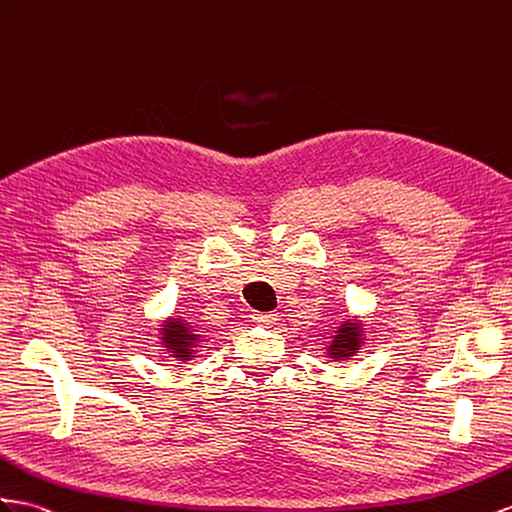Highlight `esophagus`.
Returning <instances> with one entry per match:
<instances>
[{"label":"esophagus","instance_id":"obj_1","mask_svg":"<svg viewBox=\"0 0 512 512\" xmlns=\"http://www.w3.org/2000/svg\"><path fill=\"white\" fill-rule=\"evenodd\" d=\"M252 321L258 323V325H273L275 321H278V314H275V312H254Z\"/></svg>","mask_w":512,"mask_h":512}]
</instances>
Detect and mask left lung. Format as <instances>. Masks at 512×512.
Instances as JSON below:
<instances>
[{"label":"left lung","mask_w":512,"mask_h":512,"mask_svg":"<svg viewBox=\"0 0 512 512\" xmlns=\"http://www.w3.org/2000/svg\"><path fill=\"white\" fill-rule=\"evenodd\" d=\"M366 340L364 323L359 319H344L331 334V342L327 347V357L334 362H342V359H351L359 353L362 344Z\"/></svg>","instance_id":"obj_1"}]
</instances>
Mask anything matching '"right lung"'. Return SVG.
Listing matches in <instances>:
<instances>
[{"label":"right lung","instance_id":"1","mask_svg":"<svg viewBox=\"0 0 512 512\" xmlns=\"http://www.w3.org/2000/svg\"><path fill=\"white\" fill-rule=\"evenodd\" d=\"M161 347L170 353V357L178 362H189L196 357V349L202 340L196 323H189L185 316H170L168 321L159 325Z\"/></svg>","mask_w":512,"mask_h":512}]
</instances>
